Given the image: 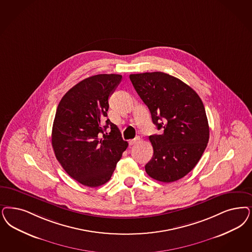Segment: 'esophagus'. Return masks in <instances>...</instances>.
Segmentation results:
<instances>
[{"label":"esophagus","mask_w":252,"mask_h":252,"mask_svg":"<svg viewBox=\"0 0 252 252\" xmlns=\"http://www.w3.org/2000/svg\"><path fill=\"white\" fill-rule=\"evenodd\" d=\"M139 140V137H136L135 139H130V140H129V144H130V145H134V144H136Z\"/></svg>","instance_id":"obj_1"}]
</instances>
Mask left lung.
Instances as JSON below:
<instances>
[{"mask_svg": "<svg viewBox=\"0 0 252 252\" xmlns=\"http://www.w3.org/2000/svg\"><path fill=\"white\" fill-rule=\"evenodd\" d=\"M129 78L153 123L162 129L160 135L149 137L154 156L145 170L158 182H176L196 165L208 145L204 104L191 87L165 72L130 74Z\"/></svg>", "mask_w": 252, "mask_h": 252, "instance_id": "left-lung-1", "label": "left lung"}]
</instances>
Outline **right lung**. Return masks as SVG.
Wrapping results in <instances>:
<instances>
[{"label": "right lung", "mask_w": 252, "mask_h": 252, "mask_svg": "<svg viewBox=\"0 0 252 252\" xmlns=\"http://www.w3.org/2000/svg\"><path fill=\"white\" fill-rule=\"evenodd\" d=\"M120 74H97L63 95L53 123L52 146L61 166L79 183L97 187L110 181L128 143L107 117L109 97ZM111 127L108 134L105 129Z\"/></svg>", "instance_id": "1"}]
</instances>
